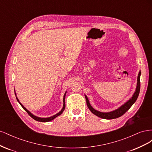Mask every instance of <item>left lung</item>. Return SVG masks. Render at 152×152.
<instances>
[{"instance_id": "obj_1", "label": "left lung", "mask_w": 152, "mask_h": 152, "mask_svg": "<svg viewBox=\"0 0 152 152\" xmlns=\"http://www.w3.org/2000/svg\"><path fill=\"white\" fill-rule=\"evenodd\" d=\"M140 75H141V72H140L138 77H137V87H136V89L134 94H133L132 97L125 104H124L120 108H118L116 110H114L113 112H110L108 113H103V112H100L97 111V110H94L93 107H91V105L90 104L88 98L86 96H85V98L86 99V103L87 107L89 108V109L91 110V112L93 113V114L96 115V116H98L100 118H104V119H113V118H117L118 117H120L122 115L125 113L127 110L129 109L132 105L134 104L136 101L138 97L139 94H140Z\"/></svg>"}]
</instances>
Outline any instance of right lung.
I'll return each mask as SVG.
<instances>
[{"mask_svg": "<svg viewBox=\"0 0 152 152\" xmlns=\"http://www.w3.org/2000/svg\"><path fill=\"white\" fill-rule=\"evenodd\" d=\"M15 95H16V93H15ZM65 95H66V93L65 94V95H64V98H63V108H62V110H61L60 112H59V113H58L57 114H56V115H53V116H52V117H48V118H40V117H36V116H35V115H34L33 114H31L28 110H27L22 105V104H21L20 103V102H19V100H18V99L16 98V99H17V101L18 102L20 103V104H21V106L22 107V108H23L25 111L28 113V114L32 118H34V120H35V121H39V122H49V121H52V120H53L54 118H55L56 117H57L58 116H59V115H60L63 113V112L64 111V110H65Z\"/></svg>", "mask_w": 152, "mask_h": 152, "instance_id": "add662e5", "label": "right lung"}]
</instances>
